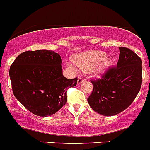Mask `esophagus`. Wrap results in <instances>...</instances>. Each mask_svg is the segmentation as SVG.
Masks as SVG:
<instances>
[{"label":"esophagus","instance_id":"obj_1","mask_svg":"<svg viewBox=\"0 0 150 150\" xmlns=\"http://www.w3.org/2000/svg\"><path fill=\"white\" fill-rule=\"evenodd\" d=\"M85 80V79H83V77H82V76H79L77 79V84H80L82 82H83Z\"/></svg>","mask_w":150,"mask_h":150}]
</instances>
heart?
Instances as JSON below:
<instances>
[{
  "instance_id": "heart-1",
  "label": "heart",
  "mask_w": 150,
  "mask_h": 150,
  "mask_svg": "<svg viewBox=\"0 0 150 150\" xmlns=\"http://www.w3.org/2000/svg\"><path fill=\"white\" fill-rule=\"evenodd\" d=\"M106 54L100 51H90L84 52L76 57V65L83 71H89L93 70L97 75L104 74L112 64L111 57H105ZM74 70L75 67L72 66Z\"/></svg>"
}]
</instances>
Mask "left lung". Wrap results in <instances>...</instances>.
Here are the masks:
<instances>
[{
  "label": "left lung",
  "mask_w": 150,
  "mask_h": 150,
  "mask_svg": "<svg viewBox=\"0 0 150 150\" xmlns=\"http://www.w3.org/2000/svg\"><path fill=\"white\" fill-rule=\"evenodd\" d=\"M117 66L108 68L102 77L91 80L93 92L88 97L89 105L104 116L125 111L137 96L142 83V61L135 52L119 47Z\"/></svg>",
  "instance_id": "1"
}]
</instances>
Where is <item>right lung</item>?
<instances>
[{"label": "right lung", "mask_w": 150, "mask_h": 150, "mask_svg": "<svg viewBox=\"0 0 150 150\" xmlns=\"http://www.w3.org/2000/svg\"><path fill=\"white\" fill-rule=\"evenodd\" d=\"M61 57L54 51L41 49L23 52L10 67L13 93L33 114L51 116L67 102V91L77 78L63 76Z\"/></svg>", "instance_id": "right-lung-1"}]
</instances>
